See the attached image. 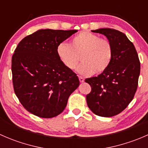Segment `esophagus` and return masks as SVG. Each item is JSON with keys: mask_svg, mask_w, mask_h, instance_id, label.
<instances>
[{"mask_svg": "<svg viewBox=\"0 0 148 148\" xmlns=\"http://www.w3.org/2000/svg\"><path fill=\"white\" fill-rule=\"evenodd\" d=\"M79 80L80 82H84V79L82 77H80V76H79Z\"/></svg>", "mask_w": 148, "mask_h": 148, "instance_id": "obj_1", "label": "esophagus"}]
</instances>
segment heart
Segmentation results:
<instances>
[{
	"label": "heart",
	"mask_w": 148,
	"mask_h": 148,
	"mask_svg": "<svg viewBox=\"0 0 148 148\" xmlns=\"http://www.w3.org/2000/svg\"><path fill=\"white\" fill-rule=\"evenodd\" d=\"M56 53L64 65L71 70L78 64L80 56L82 63L77 71L85 76L105 71L114 56L112 44L109 40L88 31H82L73 37L70 45L65 42L59 44Z\"/></svg>",
	"instance_id": "1"
}]
</instances>
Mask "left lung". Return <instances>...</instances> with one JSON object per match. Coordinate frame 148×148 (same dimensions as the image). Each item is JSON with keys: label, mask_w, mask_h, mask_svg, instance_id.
I'll return each instance as SVG.
<instances>
[{"label": "left lung", "mask_w": 148, "mask_h": 148, "mask_svg": "<svg viewBox=\"0 0 148 148\" xmlns=\"http://www.w3.org/2000/svg\"><path fill=\"white\" fill-rule=\"evenodd\" d=\"M105 36L112 43L114 56L109 68L85 82L92 90L86 103L92 112L110 117L122 112L133 99L138 89L140 62L134 44L125 34L113 28L92 31Z\"/></svg>", "instance_id": "1"}]
</instances>
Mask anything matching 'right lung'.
<instances>
[{"label": "right lung", "mask_w": 148, "mask_h": 148, "mask_svg": "<svg viewBox=\"0 0 148 148\" xmlns=\"http://www.w3.org/2000/svg\"><path fill=\"white\" fill-rule=\"evenodd\" d=\"M77 30L41 29L23 38L12 56L13 89L31 114L42 118L64 111L71 94L79 85L77 74L66 67L56 47Z\"/></svg>", "instance_id": "add662e5"}]
</instances>
